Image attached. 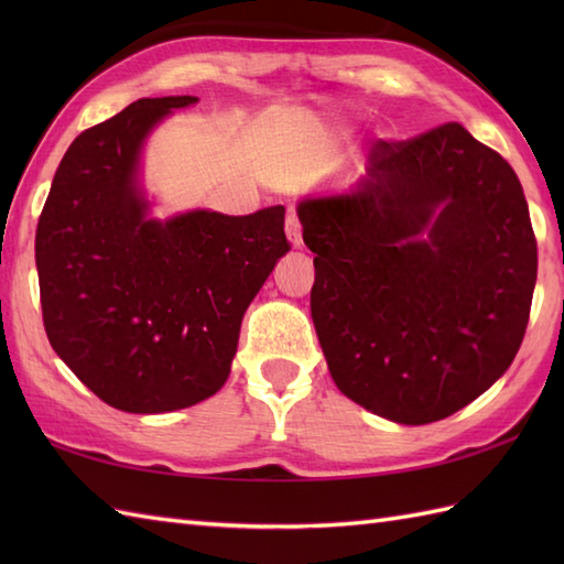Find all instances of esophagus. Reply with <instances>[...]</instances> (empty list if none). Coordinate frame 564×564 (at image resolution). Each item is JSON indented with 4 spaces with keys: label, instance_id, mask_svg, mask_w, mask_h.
<instances>
[{
    "label": "esophagus",
    "instance_id": "obj_1",
    "mask_svg": "<svg viewBox=\"0 0 564 564\" xmlns=\"http://www.w3.org/2000/svg\"><path fill=\"white\" fill-rule=\"evenodd\" d=\"M285 235H289L293 247L303 245V223H301V218H297L295 208H291L289 215H285Z\"/></svg>",
    "mask_w": 564,
    "mask_h": 564
}]
</instances>
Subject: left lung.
<instances>
[{"label":"left lung","mask_w":564,"mask_h":564,"mask_svg":"<svg viewBox=\"0 0 564 564\" xmlns=\"http://www.w3.org/2000/svg\"><path fill=\"white\" fill-rule=\"evenodd\" d=\"M337 388L398 424L463 410L523 341L538 273L517 172L460 123L378 140L351 194L297 206Z\"/></svg>","instance_id":"1"}]
</instances>
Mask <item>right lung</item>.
I'll list each match as a JSON object with an SVG mask.
<instances>
[{"label":"right lung","instance_id":"1","mask_svg":"<svg viewBox=\"0 0 564 564\" xmlns=\"http://www.w3.org/2000/svg\"><path fill=\"white\" fill-rule=\"evenodd\" d=\"M196 101L138 99L79 133L35 230L51 346L99 400L133 414L184 410L225 386L245 310L291 249L283 206L148 218L142 142Z\"/></svg>","mask_w":564,"mask_h":564}]
</instances>
